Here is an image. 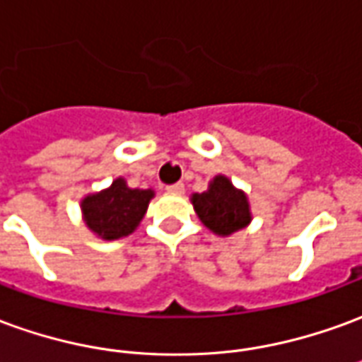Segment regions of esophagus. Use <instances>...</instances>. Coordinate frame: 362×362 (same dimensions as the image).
Returning <instances> with one entry per match:
<instances>
[{
    "label": "esophagus",
    "instance_id": "34e87169",
    "mask_svg": "<svg viewBox=\"0 0 362 362\" xmlns=\"http://www.w3.org/2000/svg\"><path fill=\"white\" fill-rule=\"evenodd\" d=\"M168 192L170 194H184V184L182 182H178V184H173V186H168Z\"/></svg>",
    "mask_w": 362,
    "mask_h": 362
}]
</instances>
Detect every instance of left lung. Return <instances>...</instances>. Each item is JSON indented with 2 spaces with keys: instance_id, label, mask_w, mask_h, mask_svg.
<instances>
[{
  "instance_id": "1",
  "label": "left lung",
  "mask_w": 362,
  "mask_h": 362,
  "mask_svg": "<svg viewBox=\"0 0 362 362\" xmlns=\"http://www.w3.org/2000/svg\"><path fill=\"white\" fill-rule=\"evenodd\" d=\"M189 202L199 221L217 237H229L252 221L249 196L241 188H235L225 174L209 180L206 192L192 194Z\"/></svg>"
}]
</instances>
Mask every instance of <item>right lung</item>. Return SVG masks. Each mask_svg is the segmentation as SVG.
Returning a JSON list of instances; mask_svg holds the SVG:
<instances>
[{"instance_id": "add662e5", "label": "right lung", "mask_w": 362, "mask_h": 362, "mask_svg": "<svg viewBox=\"0 0 362 362\" xmlns=\"http://www.w3.org/2000/svg\"><path fill=\"white\" fill-rule=\"evenodd\" d=\"M153 198L155 189L129 188L127 180L119 176L107 188L82 198V219L98 239L117 241L137 229Z\"/></svg>"}]
</instances>
